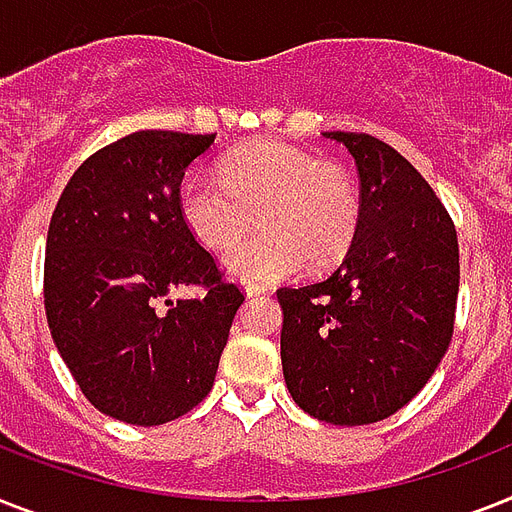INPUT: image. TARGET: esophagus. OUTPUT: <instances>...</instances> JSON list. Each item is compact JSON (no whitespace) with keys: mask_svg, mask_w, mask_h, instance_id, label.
<instances>
[{"mask_svg":"<svg viewBox=\"0 0 512 512\" xmlns=\"http://www.w3.org/2000/svg\"><path fill=\"white\" fill-rule=\"evenodd\" d=\"M260 294H265V286H255V284L247 286V297H260Z\"/></svg>","mask_w":512,"mask_h":512,"instance_id":"esophagus-1","label":"esophagus"}]
</instances>
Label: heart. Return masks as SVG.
Instances as JSON below:
<instances>
[{"instance_id":"b5f03b06","label":"heart","mask_w":512,"mask_h":512,"mask_svg":"<svg viewBox=\"0 0 512 512\" xmlns=\"http://www.w3.org/2000/svg\"><path fill=\"white\" fill-rule=\"evenodd\" d=\"M218 180L189 178L178 213L202 247L220 249L242 236L257 215L263 234L223 255V270L242 284L281 281L307 265L339 263L360 223V191L342 162L278 141H255L228 152Z\"/></svg>"}]
</instances>
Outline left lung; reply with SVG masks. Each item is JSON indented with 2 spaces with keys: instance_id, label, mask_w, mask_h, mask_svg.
<instances>
[{
  "instance_id": "obj_1",
  "label": "left lung",
  "mask_w": 512,
  "mask_h": 512,
  "mask_svg": "<svg viewBox=\"0 0 512 512\" xmlns=\"http://www.w3.org/2000/svg\"><path fill=\"white\" fill-rule=\"evenodd\" d=\"M323 136L355 157L360 223L331 276L276 292L281 365L305 413L365 426L413 400L450 347L458 234L429 181L397 149L368 134Z\"/></svg>"
}]
</instances>
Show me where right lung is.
<instances>
[{"label":"right lung","instance_id":"add662e5","mask_svg":"<svg viewBox=\"0 0 512 512\" xmlns=\"http://www.w3.org/2000/svg\"><path fill=\"white\" fill-rule=\"evenodd\" d=\"M215 134L136 131L73 173L54 207L44 307L57 352L99 413L176 421L213 389L244 294L178 213L184 170ZM178 285H202L173 303Z\"/></svg>","mask_w":512,"mask_h":512}]
</instances>
